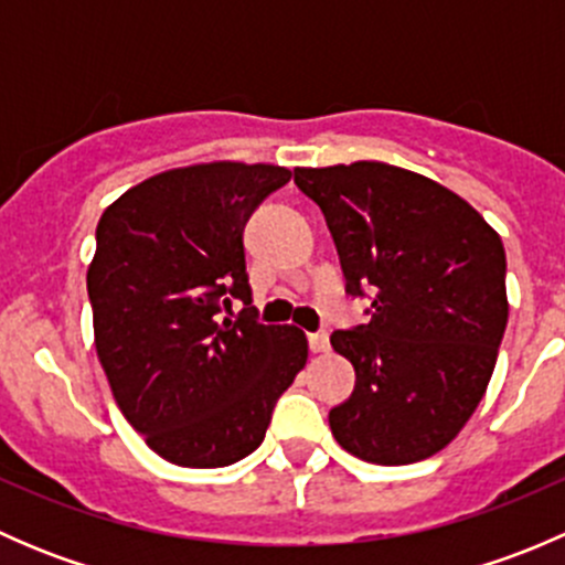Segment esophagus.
Returning a JSON list of instances; mask_svg holds the SVG:
<instances>
[{"instance_id":"obj_1","label":"esophagus","mask_w":565,"mask_h":565,"mask_svg":"<svg viewBox=\"0 0 565 565\" xmlns=\"http://www.w3.org/2000/svg\"><path fill=\"white\" fill-rule=\"evenodd\" d=\"M309 347H311V352H328L330 350V339H328V333H311L309 335Z\"/></svg>"}]
</instances>
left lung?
<instances>
[{
  "instance_id": "8db88e82",
  "label": "left lung",
  "mask_w": 565,
  "mask_h": 565,
  "mask_svg": "<svg viewBox=\"0 0 565 565\" xmlns=\"http://www.w3.org/2000/svg\"><path fill=\"white\" fill-rule=\"evenodd\" d=\"M295 182L328 221L347 292H372L369 324L330 335L355 366V391L328 415L335 443L372 465L435 457L494 372L503 241L446 185L391 163L298 167Z\"/></svg>"
}]
</instances>
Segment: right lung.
I'll list each match as a JSON object with an SVG mask.
<instances>
[{
  "label": "right lung",
  "instance_id": "right-lung-1",
  "mask_svg": "<svg viewBox=\"0 0 565 565\" xmlns=\"http://www.w3.org/2000/svg\"><path fill=\"white\" fill-rule=\"evenodd\" d=\"M292 172L213 161L128 188L98 221L87 270L95 350L125 420L180 467L235 465L265 440L276 398L309 361L292 324L250 303L243 230Z\"/></svg>",
  "mask_w": 565,
  "mask_h": 565
}]
</instances>
